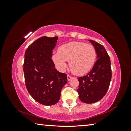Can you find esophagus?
<instances>
[{
	"label": "esophagus",
	"mask_w": 131,
	"mask_h": 131,
	"mask_svg": "<svg viewBox=\"0 0 131 131\" xmlns=\"http://www.w3.org/2000/svg\"><path fill=\"white\" fill-rule=\"evenodd\" d=\"M67 78H68V80L69 81V80H70L73 78V77L72 76H70V75L68 74V76H67Z\"/></svg>",
	"instance_id": "1"
}]
</instances>
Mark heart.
<instances>
[{"mask_svg":"<svg viewBox=\"0 0 131 131\" xmlns=\"http://www.w3.org/2000/svg\"><path fill=\"white\" fill-rule=\"evenodd\" d=\"M96 59V51L94 46L78 41L63 44L59 47L58 51L52 56V61L59 70H65L67 67L66 61H70V70L77 75L89 72Z\"/></svg>","mask_w":131,"mask_h":131,"instance_id":"obj_1","label":"heart"}]
</instances>
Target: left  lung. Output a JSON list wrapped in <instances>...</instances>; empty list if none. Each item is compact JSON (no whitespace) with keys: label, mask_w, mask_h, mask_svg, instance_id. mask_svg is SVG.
Returning <instances> with one entry per match:
<instances>
[{"label":"left lung","mask_w":131,"mask_h":131,"mask_svg":"<svg viewBox=\"0 0 131 131\" xmlns=\"http://www.w3.org/2000/svg\"><path fill=\"white\" fill-rule=\"evenodd\" d=\"M89 41L96 50L97 59L86 76L78 78L77 91L80 100L90 104L100 101L106 94L112 79V69L110 57L105 47L92 40Z\"/></svg>","instance_id":"obj_1"}]
</instances>
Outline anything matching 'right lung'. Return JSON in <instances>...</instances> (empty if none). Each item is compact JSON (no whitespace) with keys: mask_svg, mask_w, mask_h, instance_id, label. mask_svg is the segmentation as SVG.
<instances>
[{"mask_svg":"<svg viewBox=\"0 0 131 131\" xmlns=\"http://www.w3.org/2000/svg\"><path fill=\"white\" fill-rule=\"evenodd\" d=\"M58 37L43 36L27 48L25 52L24 72L26 87L37 102L46 106L59 101L62 88L67 83V75L55 68L51 59L52 50Z\"/></svg>","mask_w":131,"mask_h":131,"instance_id":"obj_1","label":"right lung"}]
</instances>
